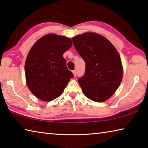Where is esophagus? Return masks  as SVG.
Instances as JSON below:
<instances>
[{
	"label": "esophagus",
	"instance_id": "esophagus-1",
	"mask_svg": "<svg viewBox=\"0 0 148 148\" xmlns=\"http://www.w3.org/2000/svg\"><path fill=\"white\" fill-rule=\"evenodd\" d=\"M72 73H73L74 76H76V71H75V70H74V71H72Z\"/></svg>",
	"mask_w": 148,
	"mask_h": 148
}]
</instances>
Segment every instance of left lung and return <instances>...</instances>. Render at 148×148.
<instances>
[{"label": "left lung", "instance_id": "1", "mask_svg": "<svg viewBox=\"0 0 148 148\" xmlns=\"http://www.w3.org/2000/svg\"><path fill=\"white\" fill-rule=\"evenodd\" d=\"M72 42L86 63V72L78 79L83 92L93 101H106L116 92L123 78L118 51L108 40L93 32L77 35Z\"/></svg>", "mask_w": 148, "mask_h": 148}]
</instances>
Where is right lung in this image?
<instances>
[{
    "mask_svg": "<svg viewBox=\"0 0 148 148\" xmlns=\"http://www.w3.org/2000/svg\"><path fill=\"white\" fill-rule=\"evenodd\" d=\"M72 45L71 38L48 34L38 40L30 49L25 64L26 82L30 91L38 99H56L73 77L63 58V53Z\"/></svg>",
    "mask_w": 148,
    "mask_h": 148,
    "instance_id": "1",
    "label": "right lung"
}]
</instances>
